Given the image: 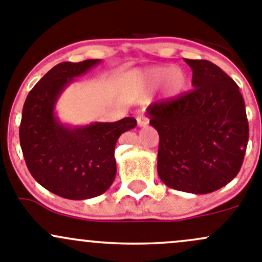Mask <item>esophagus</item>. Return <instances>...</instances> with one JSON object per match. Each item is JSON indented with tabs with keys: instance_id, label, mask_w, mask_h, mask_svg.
Wrapping results in <instances>:
<instances>
[{
	"instance_id": "34e87169",
	"label": "esophagus",
	"mask_w": 262,
	"mask_h": 262,
	"mask_svg": "<svg viewBox=\"0 0 262 262\" xmlns=\"http://www.w3.org/2000/svg\"><path fill=\"white\" fill-rule=\"evenodd\" d=\"M137 124H138V126H146L148 124V118L146 115H138L137 116Z\"/></svg>"
}]
</instances>
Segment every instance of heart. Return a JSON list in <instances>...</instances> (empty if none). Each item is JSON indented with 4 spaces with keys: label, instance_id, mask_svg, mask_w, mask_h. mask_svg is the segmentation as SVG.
<instances>
[{
    "label": "heart",
    "instance_id": "b5f03b06",
    "mask_svg": "<svg viewBox=\"0 0 262 262\" xmlns=\"http://www.w3.org/2000/svg\"><path fill=\"white\" fill-rule=\"evenodd\" d=\"M148 82L153 86L163 83V95L166 99H178L184 94L187 87V75L180 67L158 66L152 67L146 72Z\"/></svg>",
    "mask_w": 262,
    "mask_h": 262
}]
</instances>
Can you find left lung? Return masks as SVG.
I'll return each mask as SVG.
<instances>
[{
	"label": "left lung",
	"instance_id": "left-lung-1",
	"mask_svg": "<svg viewBox=\"0 0 262 262\" xmlns=\"http://www.w3.org/2000/svg\"><path fill=\"white\" fill-rule=\"evenodd\" d=\"M194 89L147 109L158 132L157 172L163 184L209 194L241 170L248 142L245 100L237 83L209 60L185 59Z\"/></svg>",
	"mask_w": 262,
	"mask_h": 262
}]
</instances>
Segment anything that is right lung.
<instances>
[{
    "label": "right lung",
    "instance_id": "1",
    "mask_svg": "<svg viewBox=\"0 0 262 262\" xmlns=\"http://www.w3.org/2000/svg\"><path fill=\"white\" fill-rule=\"evenodd\" d=\"M100 63L101 59L59 63L33 87L23 107L20 144L26 166L41 186L66 199H91L112 186L116 142L137 125L130 116L76 126L58 118L55 106L62 92Z\"/></svg>",
    "mask_w": 262,
    "mask_h": 262
}]
</instances>
